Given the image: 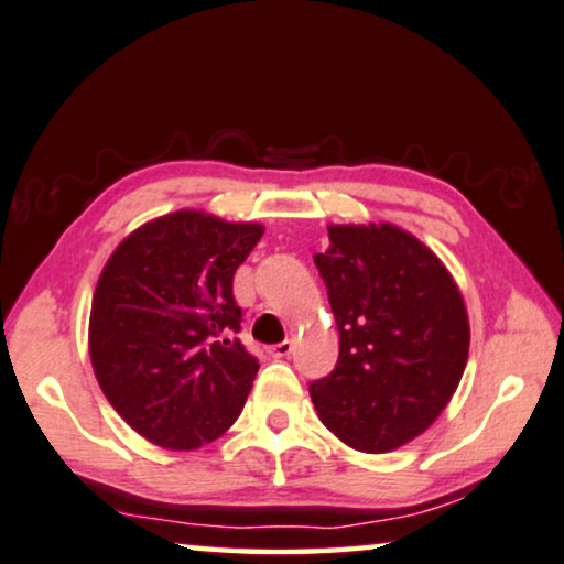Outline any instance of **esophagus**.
<instances>
[{
  "label": "esophagus",
  "mask_w": 564,
  "mask_h": 564,
  "mask_svg": "<svg viewBox=\"0 0 564 564\" xmlns=\"http://www.w3.org/2000/svg\"><path fill=\"white\" fill-rule=\"evenodd\" d=\"M268 352L273 358H289L291 352H294V340H283V343H278V345H270Z\"/></svg>",
  "instance_id": "1"
}]
</instances>
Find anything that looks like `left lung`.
Returning <instances> with one entry per match:
<instances>
[{
    "instance_id": "8db88e82",
    "label": "left lung",
    "mask_w": 564,
    "mask_h": 564,
    "mask_svg": "<svg viewBox=\"0 0 564 564\" xmlns=\"http://www.w3.org/2000/svg\"><path fill=\"white\" fill-rule=\"evenodd\" d=\"M314 254L340 356L312 381L327 431L364 454H387L425 431L459 387L469 358L467 304L431 247L394 224H329Z\"/></svg>"
}]
</instances>
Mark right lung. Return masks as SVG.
<instances>
[{
  "label": "right lung",
  "mask_w": 564,
  "mask_h": 564,
  "mask_svg": "<svg viewBox=\"0 0 564 564\" xmlns=\"http://www.w3.org/2000/svg\"><path fill=\"white\" fill-rule=\"evenodd\" d=\"M265 227L206 212L141 224L97 278L89 358L102 394L139 435L193 452L227 433L258 360L237 340V268Z\"/></svg>",
  "instance_id": "obj_1"
}]
</instances>
